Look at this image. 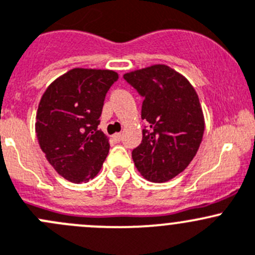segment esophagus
<instances>
[{"instance_id": "esophagus-1", "label": "esophagus", "mask_w": 255, "mask_h": 255, "mask_svg": "<svg viewBox=\"0 0 255 255\" xmlns=\"http://www.w3.org/2000/svg\"><path fill=\"white\" fill-rule=\"evenodd\" d=\"M122 137H123V135L120 132H117L113 135V138H114V141H117V142H119V141L122 140Z\"/></svg>"}]
</instances>
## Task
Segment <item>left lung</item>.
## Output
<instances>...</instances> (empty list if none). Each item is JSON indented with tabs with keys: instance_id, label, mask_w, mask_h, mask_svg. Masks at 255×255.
I'll return each instance as SVG.
<instances>
[{
	"instance_id": "1",
	"label": "left lung",
	"mask_w": 255,
	"mask_h": 255,
	"mask_svg": "<svg viewBox=\"0 0 255 255\" xmlns=\"http://www.w3.org/2000/svg\"><path fill=\"white\" fill-rule=\"evenodd\" d=\"M125 80L143 97L141 118L150 124L133 148L138 172L151 182H166L183 172L197 153L205 117L195 88L165 64L125 73Z\"/></svg>"
}]
</instances>
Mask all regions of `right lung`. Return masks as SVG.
I'll return each mask as SVG.
<instances>
[{"mask_svg":"<svg viewBox=\"0 0 255 255\" xmlns=\"http://www.w3.org/2000/svg\"><path fill=\"white\" fill-rule=\"evenodd\" d=\"M118 78L114 70L74 68L43 93L36 115L38 143L48 162L70 182L94 178L107 158L109 137L98 125L105 95Z\"/></svg>","mask_w":255,"mask_h":255,"instance_id":"obj_1","label":"right lung"}]
</instances>
